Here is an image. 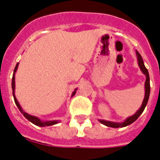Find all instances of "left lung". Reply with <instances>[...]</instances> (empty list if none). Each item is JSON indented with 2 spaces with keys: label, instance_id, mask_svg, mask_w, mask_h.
Segmentation results:
<instances>
[{
  "label": "left lung",
  "instance_id": "1",
  "mask_svg": "<svg viewBox=\"0 0 160 160\" xmlns=\"http://www.w3.org/2000/svg\"><path fill=\"white\" fill-rule=\"evenodd\" d=\"M136 55L137 59H138V65H139V68H140V70L142 71V73L145 75L146 77V80H145V84H144V89H145V94H144V98L143 102H142V105L139 108V109L137 110V112L135 114H134L132 116L128 117L124 122H112V121H108V120H105V119H99V121L101 123V124H105L108 127H112V128H122V127H125L127 125H129L131 124L132 123H134L135 120H136L139 117V115L143 113V111L144 110V108L147 105V103H148V100H149V94H150V85H149V72H148V70L145 67V65L144 64V60H143V58L141 57V55L136 51Z\"/></svg>",
  "mask_w": 160,
  "mask_h": 160
}]
</instances>
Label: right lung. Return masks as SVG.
Listing matches in <instances>:
<instances>
[{
  "mask_svg": "<svg viewBox=\"0 0 160 160\" xmlns=\"http://www.w3.org/2000/svg\"><path fill=\"white\" fill-rule=\"evenodd\" d=\"M18 65L19 63H17L16 65V67H15V70H14V73H13V76H12V81H11V88H12V94H13V97H14V100H15V103H16V106L18 107L19 110L21 112V114H23V115L26 117V119H28L29 121H31L32 124H36L37 126H41V127H45V126H51V125H53V124H56L59 123L58 120H49V121H43V120H41V119H39L38 117L34 116V115H31V114H27L26 112H25L22 109L21 106L19 104L18 100H16V95H15V88H16V83H15V74H16V70H17V68H18ZM76 90L77 89H75L74 90V92L72 93V95H71V97L74 96L75 95V93H76Z\"/></svg>",
  "mask_w": 160,
  "mask_h": 160,
  "instance_id": "obj_1",
  "label": "right lung"
}]
</instances>
